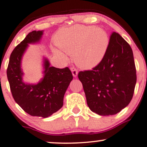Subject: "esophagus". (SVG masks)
Masks as SVG:
<instances>
[{
	"label": "esophagus",
	"instance_id": "obj_1",
	"mask_svg": "<svg viewBox=\"0 0 147 147\" xmlns=\"http://www.w3.org/2000/svg\"><path fill=\"white\" fill-rule=\"evenodd\" d=\"M71 71L74 77H76L78 76V70L76 69L75 67H71Z\"/></svg>",
	"mask_w": 147,
	"mask_h": 147
}]
</instances>
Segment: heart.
<instances>
[{"instance_id": "heart-1", "label": "heart", "mask_w": 147, "mask_h": 147, "mask_svg": "<svg viewBox=\"0 0 147 147\" xmlns=\"http://www.w3.org/2000/svg\"><path fill=\"white\" fill-rule=\"evenodd\" d=\"M55 43L61 51L73 54L74 61L80 67L91 69L104 57L109 44L107 32L101 28L75 26L63 28L56 34ZM59 57L65 58L61 51L53 50Z\"/></svg>"}]
</instances>
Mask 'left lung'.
Here are the masks:
<instances>
[{
	"mask_svg": "<svg viewBox=\"0 0 147 147\" xmlns=\"http://www.w3.org/2000/svg\"><path fill=\"white\" fill-rule=\"evenodd\" d=\"M88 108L101 116L117 114L129 104L136 83L131 46L113 32L104 57L91 70L78 73Z\"/></svg>",
	"mask_w": 147,
	"mask_h": 147,
	"instance_id": "left-lung-1",
	"label": "left lung"
}]
</instances>
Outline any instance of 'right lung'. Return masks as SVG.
<instances>
[{"instance_id": "right-lung-1", "label": "right lung", "mask_w": 147, "mask_h": 147, "mask_svg": "<svg viewBox=\"0 0 147 147\" xmlns=\"http://www.w3.org/2000/svg\"><path fill=\"white\" fill-rule=\"evenodd\" d=\"M43 30H33L14 48L11 54L7 75L12 96L16 102L28 115L46 118L62 108L63 98L73 80L69 67H50L48 60L43 62L44 76L37 84L23 82L22 58L29 43L39 42Z\"/></svg>"}]
</instances>
